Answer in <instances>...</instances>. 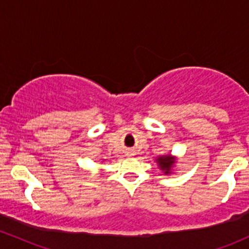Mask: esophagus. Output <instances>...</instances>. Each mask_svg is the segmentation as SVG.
<instances>
[{
    "label": "esophagus",
    "instance_id": "34e87169",
    "mask_svg": "<svg viewBox=\"0 0 249 249\" xmlns=\"http://www.w3.org/2000/svg\"><path fill=\"white\" fill-rule=\"evenodd\" d=\"M129 155H130V156H131V155H135V153H133L132 150H130V151H129Z\"/></svg>",
    "mask_w": 249,
    "mask_h": 249
}]
</instances>
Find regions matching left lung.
<instances>
[{"label": "left lung", "mask_w": 249, "mask_h": 249, "mask_svg": "<svg viewBox=\"0 0 249 249\" xmlns=\"http://www.w3.org/2000/svg\"><path fill=\"white\" fill-rule=\"evenodd\" d=\"M156 161H158L160 169H161V171H163L164 174H171L173 166H174V163H175L174 158H172L171 155L160 156Z\"/></svg>", "instance_id": "obj_1"}]
</instances>
